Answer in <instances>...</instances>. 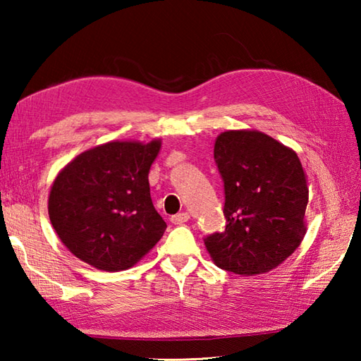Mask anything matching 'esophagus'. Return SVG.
Segmentation results:
<instances>
[{
	"label": "esophagus",
	"instance_id": "esophagus-1",
	"mask_svg": "<svg viewBox=\"0 0 361 361\" xmlns=\"http://www.w3.org/2000/svg\"><path fill=\"white\" fill-rule=\"evenodd\" d=\"M189 220V214L188 212H180V214H175V216L171 217V221L173 225H183L185 221Z\"/></svg>",
	"mask_w": 361,
	"mask_h": 361
}]
</instances>
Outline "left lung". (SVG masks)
Returning <instances> with one entry per match:
<instances>
[{"label":"left lung","mask_w":361,"mask_h":361,"mask_svg":"<svg viewBox=\"0 0 361 361\" xmlns=\"http://www.w3.org/2000/svg\"><path fill=\"white\" fill-rule=\"evenodd\" d=\"M226 225L204 237L221 270L252 276L282 264L305 233L307 180L296 153L273 137L229 130L214 145Z\"/></svg>","instance_id":"8db88e82"}]
</instances>
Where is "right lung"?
I'll list each match as a JSON object with an SVG mask.
<instances>
[{
	"label": "right lung",
	"instance_id": "obj_1",
	"mask_svg": "<svg viewBox=\"0 0 361 361\" xmlns=\"http://www.w3.org/2000/svg\"><path fill=\"white\" fill-rule=\"evenodd\" d=\"M159 141L106 142L80 153L57 175L49 219L75 257L104 271L133 267L166 231L152 203L149 171Z\"/></svg>",
	"mask_w": 361,
	"mask_h": 361
}]
</instances>
